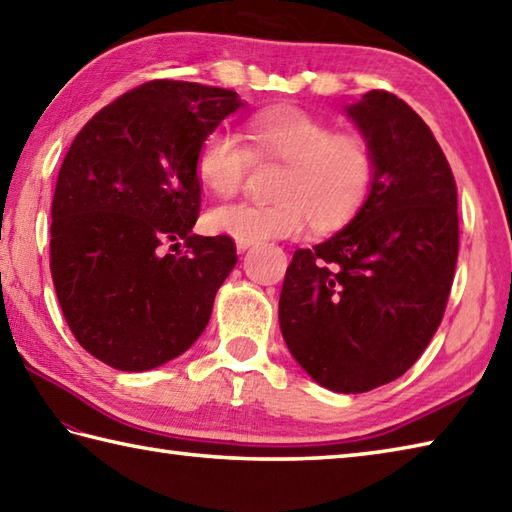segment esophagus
<instances>
[{
	"instance_id": "obj_1",
	"label": "esophagus",
	"mask_w": 512,
	"mask_h": 512,
	"mask_svg": "<svg viewBox=\"0 0 512 512\" xmlns=\"http://www.w3.org/2000/svg\"><path fill=\"white\" fill-rule=\"evenodd\" d=\"M235 246H237V253H244V250H248L250 246H253V242H246V239H237Z\"/></svg>"
}]
</instances>
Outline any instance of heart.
I'll return each mask as SVG.
<instances>
[{
  "mask_svg": "<svg viewBox=\"0 0 512 512\" xmlns=\"http://www.w3.org/2000/svg\"><path fill=\"white\" fill-rule=\"evenodd\" d=\"M250 150L233 130H213L199 146L195 173L217 197L242 188L255 159L286 164L275 204H224L210 210L206 226L217 235L246 242L302 237L308 228H337L357 213L373 184L370 146L357 135L335 133L324 119L299 108L266 110L250 119Z\"/></svg>",
  "mask_w": 512,
  "mask_h": 512,
  "instance_id": "obj_1",
  "label": "heart"
}]
</instances>
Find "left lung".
I'll use <instances>...</instances> for the list:
<instances>
[{
    "instance_id": "left-lung-1",
    "label": "left lung",
    "mask_w": 512,
    "mask_h": 512,
    "mask_svg": "<svg viewBox=\"0 0 512 512\" xmlns=\"http://www.w3.org/2000/svg\"><path fill=\"white\" fill-rule=\"evenodd\" d=\"M344 113L373 153L357 215L295 250L279 328L295 362L335 393L402 377L433 339L453 286L459 222L453 170L413 108L370 90Z\"/></svg>"
}]
</instances>
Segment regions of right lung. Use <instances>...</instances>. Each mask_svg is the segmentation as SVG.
<instances>
[{"mask_svg":"<svg viewBox=\"0 0 512 512\" xmlns=\"http://www.w3.org/2000/svg\"><path fill=\"white\" fill-rule=\"evenodd\" d=\"M242 106L235 90L155 79L99 110L70 144L50 210V273L70 330L99 362L142 373L204 333L237 253L226 235L193 233L195 162Z\"/></svg>","mask_w":512,"mask_h":512,"instance_id":"right-lung-1","label":"right lung"}]
</instances>
